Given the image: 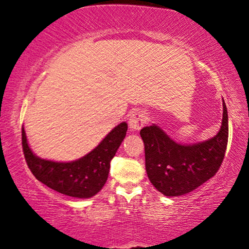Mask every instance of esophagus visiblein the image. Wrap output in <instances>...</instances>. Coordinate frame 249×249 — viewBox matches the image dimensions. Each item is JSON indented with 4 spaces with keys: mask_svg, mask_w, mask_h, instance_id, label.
<instances>
[{
    "mask_svg": "<svg viewBox=\"0 0 249 249\" xmlns=\"http://www.w3.org/2000/svg\"><path fill=\"white\" fill-rule=\"evenodd\" d=\"M146 122H147V116L145 115L144 112L142 111L133 112L128 119L129 128L130 130H133V132H136V130H140L142 126L146 124Z\"/></svg>",
    "mask_w": 249,
    "mask_h": 249,
    "instance_id": "1",
    "label": "esophagus"
}]
</instances>
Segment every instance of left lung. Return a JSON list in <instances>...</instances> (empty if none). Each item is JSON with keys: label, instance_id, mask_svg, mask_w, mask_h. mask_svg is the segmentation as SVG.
<instances>
[{"label": "left lung", "instance_id": "left-lung-1", "mask_svg": "<svg viewBox=\"0 0 249 249\" xmlns=\"http://www.w3.org/2000/svg\"><path fill=\"white\" fill-rule=\"evenodd\" d=\"M148 179L166 196L196 190L220 169L229 140V115L223 100L221 128L215 136L196 144H181L158 125L141 129Z\"/></svg>", "mask_w": 249, "mask_h": 249}]
</instances>
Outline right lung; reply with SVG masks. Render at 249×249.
<instances>
[{
  "mask_svg": "<svg viewBox=\"0 0 249 249\" xmlns=\"http://www.w3.org/2000/svg\"><path fill=\"white\" fill-rule=\"evenodd\" d=\"M126 132L127 123L122 122L89 154L72 161H53L33 153L23 127V151L28 168L41 183L65 196L89 199L100 192L107 182L109 162L124 141Z\"/></svg>",
  "mask_w": 249,
  "mask_h": 249,
  "instance_id": "add662e5",
  "label": "right lung"
}]
</instances>
